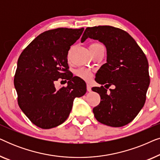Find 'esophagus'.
<instances>
[{"label": "esophagus", "mask_w": 160, "mask_h": 160, "mask_svg": "<svg viewBox=\"0 0 160 160\" xmlns=\"http://www.w3.org/2000/svg\"><path fill=\"white\" fill-rule=\"evenodd\" d=\"M87 91H88V92H91L92 91L91 86H90V84H87Z\"/></svg>", "instance_id": "obj_1"}]
</instances>
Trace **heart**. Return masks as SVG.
Here are the masks:
<instances>
[{
	"label": "heart",
	"instance_id": "heart-1",
	"mask_svg": "<svg viewBox=\"0 0 160 160\" xmlns=\"http://www.w3.org/2000/svg\"><path fill=\"white\" fill-rule=\"evenodd\" d=\"M101 47H104L101 44V43H92V44L89 46V49H98V48H101ZM76 75L83 80L89 81L91 79L92 76V71L88 68H81L76 70Z\"/></svg>",
	"mask_w": 160,
	"mask_h": 160
}]
</instances>
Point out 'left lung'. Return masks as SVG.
<instances>
[{
	"mask_svg": "<svg viewBox=\"0 0 160 160\" xmlns=\"http://www.w3.org/2000/svg\"><path fill=\"white\" fill-rule=\"evenodd\" d=\"M88 38L102 42L107 50V62L95 76L96 82L105 87L92 88L100 96L99 105L93 108L94 116L106 125H126L146 102L150 83L147 58L132 37L119 28L108 25L87 28L81 41ZM111 85L115 88L108 93Z\"/></svg>",
	"mask_w": 160,
	"mask_h": 160,
	"instance_id": "1",
	"label": "left lung"
}]
</instances>
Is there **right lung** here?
<instances>
[{
	"label": "right lung",
	"instance_id": "add662e5",
	"mask_svg": "<svg viewBox=\"0 0 160 160\" xmlns=\"http://www.w3.org/2000/svg\"><path fill=\"white\" fill-rule=\"evenodd\" d=\"M84 31L60 28L37 36L22 52L17 61L14 84L17 102L32 123L42 129L62 124L71 113L75 98L86 93V83L73 76L68 54ZM59 78L68 80L66 87L57 90Z\"/></svg>",
	"mask_w": 160,
	"mask_h": 160
}]
</instances>
